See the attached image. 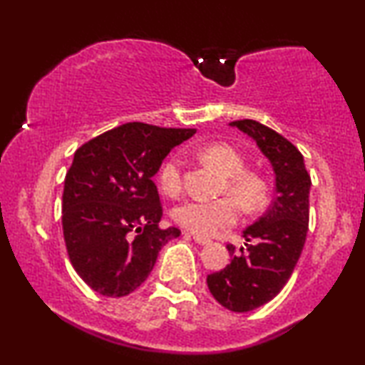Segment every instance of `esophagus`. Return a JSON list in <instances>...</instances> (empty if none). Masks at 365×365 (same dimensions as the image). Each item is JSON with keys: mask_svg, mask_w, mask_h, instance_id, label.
<instances>
[{"mask_svg": "<svg viewBox=\"0 0 365 365\" xmlns=\"http://www.w3.org/2000/svg\"><path fill=\"white\" fill-rule=\"evenodd\" d=\"M192 239H194V242H197L199 246H207L209 242V239H206V237H201V236H196V234H192Z\"/></svg>", "mask_w": 365, "mask_h": 365, "instance_id": "obj_1", "label": "esophagus"}]
</instances>
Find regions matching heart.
Segmentation results:
<instances>
[{"label": "heart", "mask_w": 365, "mask_h": 365, "mask_svg": "<svg viewBox=\"0 0 365 365\" xmlns=\"http://www.w3.org/2000/svg\"><path fill=\"white\" fill-rule=\"evenodd\" d=\"M197 158L209 166L216 168L224 176L222 192L231 194L246 212L262 209L267 199V186L256 173L246 171V159L232 146L222 143L207 144L196 151ZM159 186L168 196H176L182 187V163L178 156H171L159 169ZM234 198V199H235ZM233 199V200H234ZM232 197L217 201L182 202L174 209L173 217L179 226L197 236H212L219 229L232 226L237 221L239 206Z\"/></svg>", "instance_id": "1"}]
</instances>
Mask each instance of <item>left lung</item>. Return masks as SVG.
Instances as JSON below:
<instances>
[{
  "instance_id": "left-lung-1",
  "label": "left lung",
  "mask_w": 365,
  "mask_h": 365,
  "mask_svg": "<svg viewBox=\"0 0 365 365\" xmlns=\"http://www.w3.org/2000/svg\"><path fill=\"white\" fill-rule=\"evenodd\" d=\"M256 141L276 174V196L271 207L242 231L246 249L236 252L227 244L231 264L207 276V287L222 307L232 312H249L272 301L301 257L309 229L307 174L302 154L291 141L254 121L229 123Z\"/></svg>"
}]
</instances>
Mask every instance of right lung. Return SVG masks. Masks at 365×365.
<instances>
[{"label": "right lung", "mask_w": 365, "mask_h": 365, "mask_svg": "<svg viewBox=\"0 0 365 365\" xmlns=\"http://www.w3.org/2000/svg\"><path fill=\"white\" fill-rule=\"evenodd\" d=\"M196 129L128 123L76 149L64 178L63 234L78 276L94 292L123 297L146 281L178 227H159L153 176Z\"/></svg>", "instance_id": "1"}]
</instances>
